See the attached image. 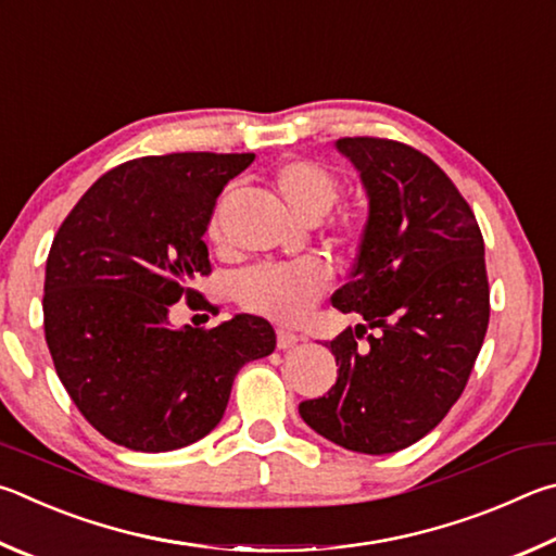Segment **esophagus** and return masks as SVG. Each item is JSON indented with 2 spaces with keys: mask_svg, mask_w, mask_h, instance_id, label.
I'll return each mask as SVG.
<instances>
[{
  "mask_svg": "<svg viewBox=\"0 0 556 556\" xmlns=\"http://www.w3.org/2000/svg\"><path fill=\"white\" fill-rule=\"evenodd\" d=\"M300 342V337L288 332V329H278V349H293Z\"/></svg>",
  "mask_w": 556,
  "mask_h": 556,
  "instance_id": "obj_1",
  "label": "esophagus"
}]
</instances>
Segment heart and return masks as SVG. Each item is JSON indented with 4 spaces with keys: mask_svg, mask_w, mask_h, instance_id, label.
<instances>
[{
    "mask_svg": "<svg viewBox=\"0 0 556 556\" xmlns=\"http://www.w3.org/2000/svg\"><path fill=\"white\" fill-rule=\"evenodd\" d=\"M273 188L288 210L303 222L325 219L342 198V180L327 165L307 159L280 163L273 170ZM362 217L344 212L332 222L329 233L339 249L356 247L362 237ZM210 241H219V210L207 224ZM329 288V268L319 258H300L290 263H258L241 273L237 298L243 309L268 317L273 323L298 325L313 313L317 300Z\"/></svg>",
    "mask_w": 556,
    "mask_h": 556,
    "instance_id": "heart-1",
    "label": "heart"
}]
</instances>
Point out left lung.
<instances>
[{
    "label": "left lung",
    "instance_id": "obj_1",
    "mask_svg": "<svg viewBox=\"0 0 556 556\" xmlns=\"http://www.w3.org/2000/svg\"><path fill=\"white\" fill-rule=\"evenodd\" d=\"M337 149L362 173L368 222L332 305L366 325L329 342L337 383L300 403V417L344 450L391 454L432 432L469 381L491 315L483 237L430 155L378 136H344Z\"/></svg>",
    "mask_w": 556,
    "mask_h": 556
}]
</instances>
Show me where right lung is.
Wrapping results in <instances>:
<instances>
[{
	"label": "right lung",
	"mask_w": 556,
	"mask_h": 556,
	"mask_svg": "<svg viewBox=\"0 0 556 556\" xmlns=\"http://www.w3.org/2000/svg\"><path fill=\"white\" fill-rule=\"evenodd\" d=\"M253 153L143 155L106 170L58 229L46 261L43 329L55 374L97 432L134 452L210 434L239 368L276 349L263 317L173 329L210 276L204 231L224 185ZM212 309L207 300L192 309Z\"/></svg>",
	"instance_id": "1"
}]
</instances>
